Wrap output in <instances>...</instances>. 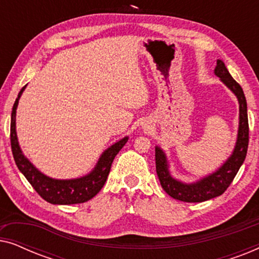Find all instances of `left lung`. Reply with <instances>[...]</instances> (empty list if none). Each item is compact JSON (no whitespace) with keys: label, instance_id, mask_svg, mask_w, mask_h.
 Wrapping results in <instances>:
<instances>
[{"label":"left lung","instance_id":"left-lung-1","mask_svg":"<svg viewBox=\"0 0 259 259\" xmlns=\"http://www.w3.org/2000/svg\"><path fill=\"white\" fill-rule=\"evenodd\" d=\"M214 75L218 76L222 82L236 95L239 105L238 133H237L236 145L230 157L214 172L196 182L185 183L171 175L167 155L161 147L155 146V168L161 187L168 196L186 203H201L224 193L246 157L247 145H249V121H247L245 95L242 87L231 76L222 60H217Z\"/></svg>","mask_w":259,"mask_h":259}]
</instances>
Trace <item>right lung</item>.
Wrapping results in <instances>:
<instances>
[{
    "instance_id": "1",
    "label": "right lung",
    "mask_w": 259,
    "mask_h": 259,
    "mask_svg": "<svg viewBox=\"0 0 259 259\" xmlns=\"http://www.w3.org/2000/svg\"><path fill=\"white\" fill-rule=\"evenodd\" d=\"M27 84L20 91L12 111V121H10V143L14 160L17 168L26 177V179L34 187V190L44 198L46 201L55 205H72L80 204L92 199L97 196L99 191L105 185L107 177L111 171L112 162L119 151L125 146L128 137L116 141L102 152L94 168L90 173L79 178L73 179H55L46 176L40 169L35 167L31 161L23 154L21 150L16 133V109L19 106L21 95L26 90Z\"/></svg>"
}]
</instances>
